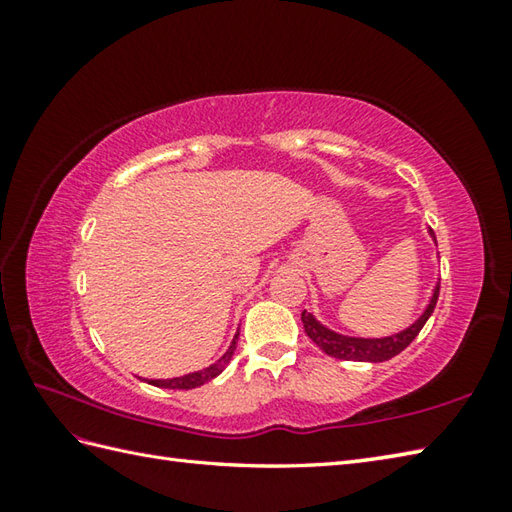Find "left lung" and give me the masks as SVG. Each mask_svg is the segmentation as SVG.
I'll use <instances>...</instances> for the list:
<instances>
[{"label": "left lung", "instance_id": "1", "mask_svg": "<svg viewBox=\"0 0 512 512\" xmlns=\"http://www.w3.org/2000/svg\"><path fill=\"white\" fill-rule=\"evenodd\" d=\"M436 237V235H433ZM440 297V284L433 290V297L429 301V308L424 310L422 317L411 325V328L402 330L394 336H385V339H352V336H343V334H336L328 328H323V325L312 317V314H301V323H303V330L310 336V339L317 343L321 350L334 356V358H343V361H363V363H383L389 361V358L398 356L405 347L416 339L420 334V330L424 328V323L429 321V317L436 310V303Z\"/></svg>", "mask_w": 512, "mask_h": 512}]
</instances>
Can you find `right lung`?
Returning <instances> with one entry per match:
<instances>
[{
	"label": "right lung",
	"instance_id": "1",
	"mask_svg": "<svg viewBox=\"0 0 512 512\" xmlns=\"http://www.w3.org/2000/svg\"><path fill=\"white\" fill-rule=\"evenodd\" d=\"M237 336H239V332L235 334L231 347H228V352L220 358V361L202 369V372H193V374H187V376L167 378V380H147V383L156 385V387H167V389H193V387H200L204 383H209V380H213L217 374H222L224 367L228 365V361H231V356L235 352V345H237Z\"/></svg>",
	"mask_w": 512,
	"mask_h": 512
}]
</instances>
